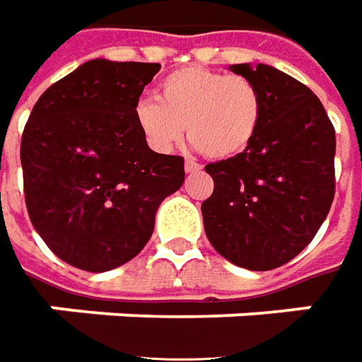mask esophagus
Instances as JSON below:
<instances>
[{
  "label": "esophagus",
  "instance_id": "34e87169",
  "mask_svg": "<svg viewBox=\"0 0 362 362\" xmlns=\"http://www.w3.org/2000/svg\"><path fill=\"white\" fill-rule=\"evenodd\" d=\"M185 171L191 175V173H199L201 171V165L197 161H193V159H187L185 161Z\"/></svg>",
  "mask_w": 362,
  "mask_h": 362
}]
</instances>
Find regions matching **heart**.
<instances>
[{"label":"heart","instance_id":"1","mask_svg":"<svg viewBox=\"0 0 362 362\" xmlns=\"http://www.w3.org/2000/svg\"><path fill=\"white\" fill-rule=\"evenodd\" d=\"M157 101L141 99L133 121L155 151H171L183 133L209 159H231L251 145L263 117V95L245 75L183 67L157 85Z\"/></svg>","mask_w":362,"mask_h":362}]
</instances>
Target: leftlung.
Masks as SVG:
<instances>
[{
  "label": "left lung",
  "mask_w": 362,
  "mask_h": 362,
  "mask_svg": "<svg viewBox=\"0 0 362 362\" xmlns=\"http://www.w3.org/2000/svg\"><path fill=\"white\" fill-rule=\"evenodd\" d=\"M263 95V117L241 155L209 163L203 201L215 251L249 271L285 265L311 243L334 197V127L307 85L271 65H233Z\"/></svg>",
  "instance_id": "left-lung-1"
}]
</instances>
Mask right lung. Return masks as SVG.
I'll return each instance as SVG.
<instances>
[{"label":"right lung","mask_w":362,"mask_h":362,"mask_svg":"<svg viewBox=\"0 0 362 362\" xmlns=\"http://www.w3.org/2000/svg\"><path fill=\"white\" fill-rule=\"evenodd\" d=\"M159 63L91 59L47 87L21 135L29 219L69 265L103 273L147 245L185 181L179 155L149 149L133 107Z\"/></svg>","instance_id":"right-lung-1"}]
</instances>
